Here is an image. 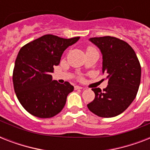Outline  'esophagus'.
<instances>
[{"mask_svg":"<svg viewBox=\"0 0 150 150\" xmlns=\"http://www.w3.org/2000/svg\"><path fill=\"white\" fill-rule=\"evenodd\" d=\"M83 88L81 86H75V89H82Z\"/></svg>","mask_w":150,"mask_h":150,"instance_id":"esophagus-1","label":"esophagus"}]
</instances>
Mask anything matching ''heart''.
I'll return each mask as SVG.
<instances>
[{
  "label": "heart",
  "instance_id": "heart-1",
  "mask_svg": "<svg viewBox=\"0 0 150 150\" xmlns=\"http://www.w3.org/2000/svg\"><path fill=\"white\" fill-rule=\"evenodd\" d=\"M89 50H95L93 47H89L87 48V51H89Z\"/></svg>",
  "mask_w": 150,
  "mask_h": 150
}]
</instances>
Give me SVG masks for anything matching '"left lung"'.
<instances>
[{"mask_svg": "<svg viewBox=\"0 0 150 150\" xmlns=\"http://www.w3.org/2000/svg\"><path fill=\"white\" fill-rule=\"evenodd\" d=\"M89 41L100 50L103 73L107 74V86L92 89L95 98L87 104L89 110L101 117H113L123 113L137 95L141 81V66L135 52L128 43L113 36L93 37Z\"/></svg>", "mask_w": 150, "mask_h": 150, "instance_id": "1", "label": "left lung"}]
</instances>
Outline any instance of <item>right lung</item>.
Wrapping results in <instances>:
<instances>
[{"mask_svg": "<svg viewBox=\"0 0 150 150\" xmlns=\"http://www.w3.org/2000/svg\"><path fill=\"white\" fill-rule=\"evenodd\" d=\"M79 38L48 34L20 49L13 71V85L18 100L29 114L49 118L62 110L74 86L68 82L60 84L52 80L51 73L60 64L64 51Z\"/></svg>", "mask_w": 150, "mask_h": 150, "instance_id": "right-lung-1", "label": "right lung"}]
</instances>
